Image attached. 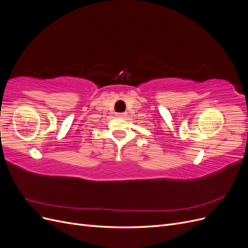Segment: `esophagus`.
Masks as SVG:
<instances>
[{"instance_id":"1","label":"esophagus","mask_w":248,"mask_h":248,"mask_svg":"<svg viewBox=\"0 0 248 248\" xmlns=\"http://www.w3.org/2000/svg\"><path fill=\"white\" fill-rule=\"evenodd\" d=\"M117 117L125 119L127 117V112H119V114H117Z\"/></svg>"}]
</instances>
